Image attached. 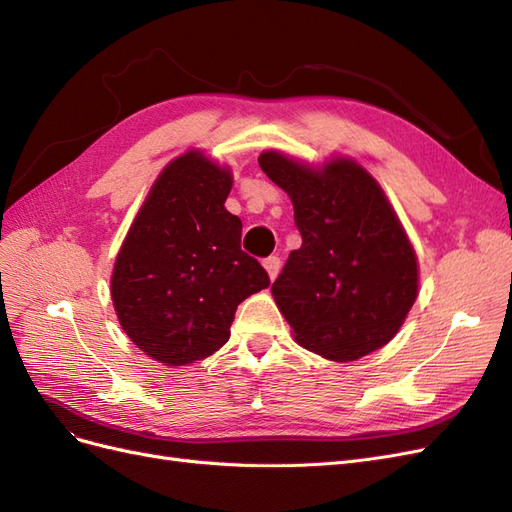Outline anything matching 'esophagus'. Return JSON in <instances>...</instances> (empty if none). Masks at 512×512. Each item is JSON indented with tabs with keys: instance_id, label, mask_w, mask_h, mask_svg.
<instances>
[{
	"instance_id": "obj_1",
	"label": "esophagus",
	"mask_w": 512,
	"mask_h": 512,
	"mask_svg": "<svg viewBox=\"0 0 512 512\" xmlns=\"http://www.w3.org/2000/svg\"><path fill=\"white\" fill-rule=\"evenodd\" d=\"M262 265H265L271 280H275L277 273H280V269H282V260H280V256H269V258H265V262H262Z\"/></svg>"
}]
</instances>
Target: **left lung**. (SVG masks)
<instances>
[{"label":"left lung","mask_w":512,"mask_h":512,"mask_svg":"<svg viewBox=\"0 0 512 512\" xmlns=\"http://www.w3.org/2000/svg\"><path fill=\"white\" fill-rule=\"evenodd\" d=\"M258 164L290 196L303 239L271 288L294 339L331 361L391 342L414 305L418 269L376 179L344 158L312 170L265 151Z\"/></svg>","instance_id":"obj_1"}]
</instances>
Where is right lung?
Listing matches in <instances>:
<instances>
[{"label": "right lung", "mask_w": 512, "mask_h": 512, "mask_svg": "<svg viewBox=\"0 0 512 512\" xmlns=\"http://www.w3.org/2000/svg\"><path fill=\"white\" fill-rule=\"evenodd\" d=\"M226 168L190 151L170 162L115 260L111 297L123 331L151 359L188 365L222 348L237 305L271 284L241 250L226 211Z\"/></svg>", "instance_id": "1"}]
</instances>
